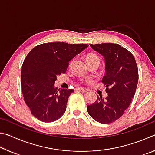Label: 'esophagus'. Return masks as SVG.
<instances>
[{
    "mask_svg": "<svg viewBox=\"0 0 155 155\" xmlns=\"http://www.w3.org/2000/svg\"><path fill=\"white\" fill-rule=\"evenodd\" d=\"M77 90L78 91H81V92H82V93H85V92H87V90H85V89H83V88H80V87H78V88H77Z\"/></svg>",
    "mask_w": 155,
    "mask_h": 155,
    "instance_id": "esophagus-1",
    "label": "esophagus"
}]
</instances>
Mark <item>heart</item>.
Segmentation results:
<instances>
[{"instance_id": "heart-1", "label": "heart", "mask_w": 155, "mask_h": 155, "mask_svg": "<svg viewBox=\"0 0 155 155\" xmlns=\"http://www.w3.org/2000/svg\"><path fill=\"white\" fill-rule=\"evenodd\" d=\"M86 61H100V59L99 57L96 55V54H88L87 56H86Z\"/></svg>"}]
</instances>
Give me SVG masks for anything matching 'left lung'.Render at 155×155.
<instances>
[{"mask_svg":"<svg viewBox=\"0 0 155 155\" xmlns=\"http://www.w3.org/2000/svg\"><path fill=\"white\" fill-rule=\"evenodd\" d=\"M104 57L105 75L102 83L108 94L105 99L97 96L95 103L87 105L89 115L98 122L109 124L124 114L134 97L138 83V68L132 53L120 44H90Z\"/></svg>","mask_w":155,"mask_h":155,"instance_id":"left-lung-1","label":"left lung"}]
</instances>
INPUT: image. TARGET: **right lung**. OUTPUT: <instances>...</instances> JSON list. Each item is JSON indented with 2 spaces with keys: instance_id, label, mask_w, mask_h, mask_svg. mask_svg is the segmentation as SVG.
Listing matches in <instances>:
<instances>
[{
  "instance_id": "obj_1",
  "label": "right lung",
  "mask_w": 155,
  "mask_h": 155,
  "mask_svg": "<svg viewBox=\"0 0 155 155\" xmlns=\"http://www.w3.org/2000/svg\"><path fill=\"white\" fill-rule=\"evenodd\" d=\"M86 44L56 41L40 44L26 57L21 71L25 103L33 116L44 122L59 120L74 90L54 87L57 76L66 72L69 62L88 47Z\"/></svg>"
}]
</instances>
